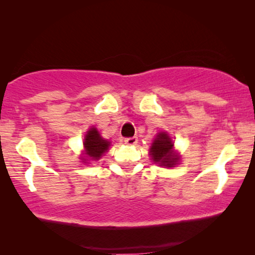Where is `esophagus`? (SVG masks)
Masks as SVG:
<instances>
[{"label":"esophagus","mask_w":255,"mask_h":255,"mask_svg":"<svg viewBox=\"0 0 255 255\" xmlns=\"http://www.w3.org/2000/svg\"><path fill=\"white\" fill-rule=\"evenodd\" d=\"M124 141H125V144H128V145H135L138 142V138L137 137L125 138Z\"/></svg>","instance_id":"1"}]
</instances>
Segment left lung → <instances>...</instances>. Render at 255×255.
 Listing matches in <instances>:
<instances>
[{"label": "left lung", "mask_w": 255, "mask_h": 255, "mask_svg": "<svg viewBox=\"0 0 255 255\" xmlns=\"http://www.w3.org/2000/svg\"><path fill=\"white\" fill-rule=\"evenodd\" d=\"M173 145L172 139L169 138L168 134L165 132L159 133L155 140L153 141L151 148H149L153 161L158 162L160 166H175L176 162L179 161V156L173 153Z\"/></svg>", "instance_id": "obj_1"}]
</instances>
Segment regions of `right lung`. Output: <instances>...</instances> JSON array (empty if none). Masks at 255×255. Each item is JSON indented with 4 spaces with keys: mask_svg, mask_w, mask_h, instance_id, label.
Instances as JSON below:
<instances>
[{
    "mask_svg": "<svg viewBox=\"0 0 255 255\" xmlns=\"http://www.w3.org/2000/svg\"><path fill=\"white\" fill-rule=\"evenodd\" d=\"M85 151L86 154L93 160H99L104 152L109 149L110 142L101 137L99 131L92 128L85 137ZM86 160V159H85Z\"/></svg>",
    "mask_w": 255,
    "mask_h": 255,
    "instance_id": "right-lung-1",
    "label": "right lung"
}]
</instances>
